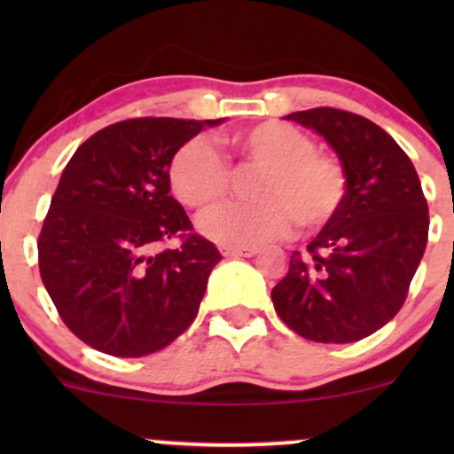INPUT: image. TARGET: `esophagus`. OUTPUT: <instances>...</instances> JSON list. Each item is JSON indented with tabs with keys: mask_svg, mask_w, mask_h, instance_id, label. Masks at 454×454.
<instances>
[{
	"mask_svg": "<svg viewBox=\"0 0 454 454\" xmlns=\"http://www.w3.org/2000/svg\"><path fill=\"white\" fill-rule=\"evenodd\" d=\"M222 254L226 258H249L256 256L258 247H231V245H223Z\"/></svg>",
	"mask_w": 454,
	"mask_h": 454,
	"instance_id": "34e87169",
	"label": "esophagus"
}]
</instances>
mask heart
<instances>
[{
  "mask_svg": "<svg viewBox=\"0 0 454 454\" xmlns=\"http://www.w3.org/2000/svg\"><path fill=\"white\" fill-rule=\"evenodd\" d=\"M243 164L262 170L254 185L256 205H228L200 220V232L223 245H258L284 237L294 220L305 232L331 226L343 209L348 176L335 155L316 151V140L284 121H264L232 137ZM231 164L209 138L196 137L170 164L175 196L207 211L231 192Z\"/></svg>",
  "mask_w": 454,
  "mask_h": 454,
  "instance_id": "obj_1",
  "label": "heart"
}]
</instances>
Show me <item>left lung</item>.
<instances>
[{
  "label": "left lung",
  "instance_id": "1",
  "mask_svg": "<svg viewBox=\"0 0 454 454\" xmlns=\"http://www.w3.org/2000/svg\"><path fill=\"white\" fill-rule=\"evenodd\" d=\"M331 145L348 176L343 209L293 252L270 290L275 311L296 335L350 343L393 320L405 303L429 237V207L405 151L369 119L340 108L286 114Z\"/></svg>",
  "mask_w": 454,
  "mask_h": 454
}]
</instances>
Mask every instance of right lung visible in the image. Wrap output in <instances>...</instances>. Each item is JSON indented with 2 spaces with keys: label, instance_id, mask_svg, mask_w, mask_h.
I'll return each instance as SVG.
<instances>
[{
  "label": "right lung",
  "instance_id": "right-lung-1",
  "mask_svg": "<svg viewBox=\"0 0 454 454\" xmlns=\"http://www.w3.org/2000/svg\"><path fill=\"white\" fill-rule=\"evenodd\" d=\"M223 119L140 117L87 138L61 173L38 239L43 284L81 341L147 356L194 322L222 254L170 196V161ZM179 236L181 248L160 253Z\"/></svg>",
  "mask_w": 454,
  "mask_h": 454
}]
</instances>
